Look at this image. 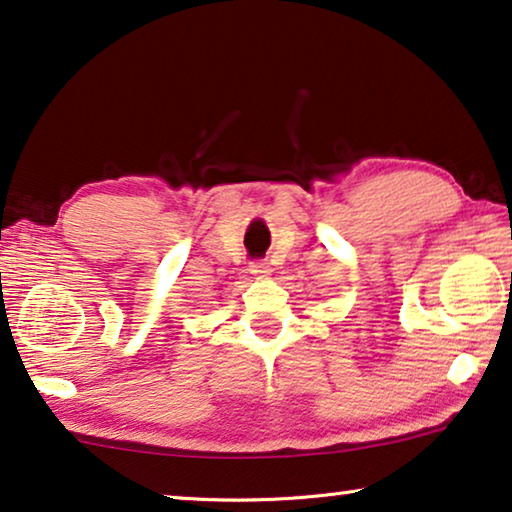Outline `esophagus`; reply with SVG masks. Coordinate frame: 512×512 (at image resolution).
Returning <instances> with one entry per match:
<instances>
[{
	"mask_svg": "<svg viewBox=\"0 0 512 512\" xmlns=\"http://www.w3.org/2000/svg\"><path fill=\"white\" fill-rule=\"evenodd\" d=\"M250 273H253L255 278L266 280L273 273V269L269 266V262H253V264H250Z\"/></svg>",
	"mask_w": 512,
	"mask_h": 512,
	"instance_id": "esophagus-1",
	"label": "esophagus"
}]
</instances>
